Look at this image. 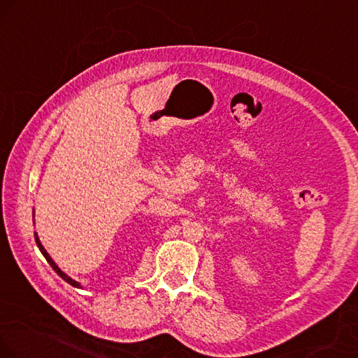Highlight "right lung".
<instances>
[{
  "instance_id": "right-lung-1",
  "label": "right lung",
  "mask_w": 358,
  "mask_h": 358,
  "mask_svg": "<svg viewBox=\"0 0 358 358\" xmlns=\"http://www.w3.org/2000/svg\"><path fill=\"white\" fill-rule=\"evenodd\" d=\"M33 217H34V214H33ZM34 239H36V244H38V247H39V250H41V254L44 255V257H46L48 262H50V266H51L52 268H55V272L57 273V275H59L61 279H63V280L68 282V284H71L73 287H78V289H79V287H81V284H79V282H76V280H74V279H71V277H68V275H66V273H64L63 271H61L59 267L56 266V262H55V260H52V259L50 257V254H48V252H46V249H44V247H43L41 241H39V237H38V234H36V232H34Z\"/></svg>"
}]
</instances>
